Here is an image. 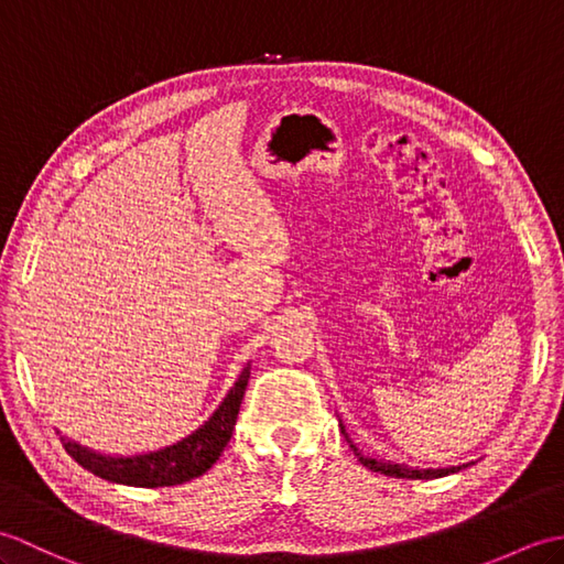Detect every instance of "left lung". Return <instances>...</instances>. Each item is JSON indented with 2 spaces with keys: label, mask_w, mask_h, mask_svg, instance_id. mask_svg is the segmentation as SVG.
I'll return each instance as SVG.
<instances>
[{
  "label": "left lung",
  "mask_w": 564,
  "mask_h": 564,
  "mask_svg": "<svg viewBox=\"0 0 564 564\" xmlns=\"http://www.w3.org/2000/svg\"><path fill=\"white\" fill-rule=\"evenodd\" d=\"M341 434L346 436L344 426H341ZM346 441H349V436H346ZM351 448L358 455V460H361V465H366L368 470L388 475V477H402V480H434V477H446L451 473H458V470H463V467H467V465H453V467H426V470H419V467H406L402 463H382L376 458H366V455L358 453L354 443H351Z\"/></svg>",
  "instance_id": "1"
}]
</instances>
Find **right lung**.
I'll return each instance as SVG.
<instances>
[{"label":"right lung","mask_w":564,"mask_h":564,"mask_svg":"<svg viewBox=\"0 0 564 564\" xmlns=\"http://www.w3.org/2000/svg\"><path fill=\"white\" fill-rule=\"evenodd\" d=\"M249 368L251 366L247 364L208 422H203L196 431H191L186 438L172 443V446L140 455H126V458L123 455L121 458H113V455H101L97 451L84 448L75 441H67L65 436L59 441H63L65 451L84 470L104 477L109 482L130 487H172L188 482L194 477L208 473L213 463L220 458L227 441H230L239 404H242L249 382Z\"/></svg>","instance_id":"1"}]
</instances>
